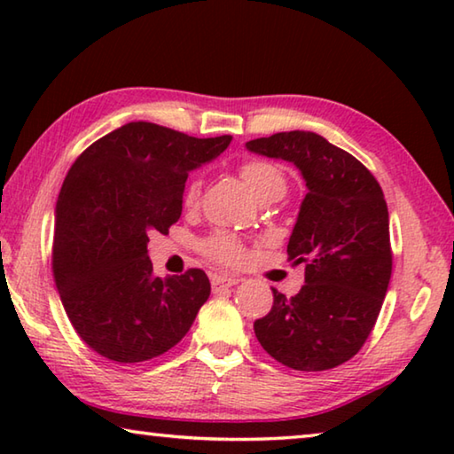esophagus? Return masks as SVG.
<instances>
[{"mask_svg": "<svg viewBox=\"0 0 454 454\" xmlns=\"http://www.w3.org/2000/svg\"><path fill=\"white\" fill-rule=\"evenodd\" d=\"M210 280H212V290L214 292H222L226 288H232V286H236L238 282H240V278H236V276H222V274H214Z\"/></svg>", "mask_w": 454, "mask_h": 454, "instance_id": "34e87169", "label": "esophagus"}]
</instances>
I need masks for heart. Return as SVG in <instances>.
I'll list each match as a JSON object with an SVG mask.
<instances>
[{"instance_id": "obj_1", "label": "heart", "mask_w": 454, "mask_h": 454, "mask_svg": "<svg viewBox=\"0 0 454 454\" xmlns=\"http://www.w3.org/2000/svg\"><path fill=\"white\" fill-rule=\"evenodd\" d=\"M240 178L256 198L272 194L282 196L284 190H286V174H284L280 166L266 162V160H248V162H244L240 166ZM198 198L200 182L192 180L186 192H184V204L192 208V206L198 204ZM200 248H202L206 256L222 266H238L246 254L242 242L236 236L226 232H214L208 238H204Z\"/></svg>"}]
</instances>
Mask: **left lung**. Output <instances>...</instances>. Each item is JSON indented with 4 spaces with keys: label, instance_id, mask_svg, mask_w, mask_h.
<instances>
[{
    "label": "left lung",
    "instance_id": "8db88e82",
    "mask_svg": "<svg viewBox=\"0 0 454 454\" xmlns=\"http://www.w3.org/2000/svg\"><path fill=\"white\" fill-rule=\"evenodd\" d=\"M250 152L294 164L306 182L288 260L304 262V286L254 322L272 358L318 372L363 348L379 318L393 272L388 208L366 166L314 132H280L246 142Z\"/></svg>",
    "mask_w": 454,
    "mask_h": 454
}]
</instances>
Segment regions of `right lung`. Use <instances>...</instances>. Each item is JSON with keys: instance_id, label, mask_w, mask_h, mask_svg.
<instances>
[{"instance_id": "right-lung-1", "label": "right lung", "mask_w": 454, "mask_h": 454, "mask_svg": "<svg viewBox=\"0 0 454 454\" xmlns=\"http://www.w3.org/2000/svg\"><path fill=\"white\" fill-rule=\"evenodd\" d=\"M232 136L129 121L83 150L56 204L51 270L67 318L98 355L144 363L178 344L210 296L204 270L152 274L148 242L182 214L188 172Z\"/></svg>"}]
</instances>
